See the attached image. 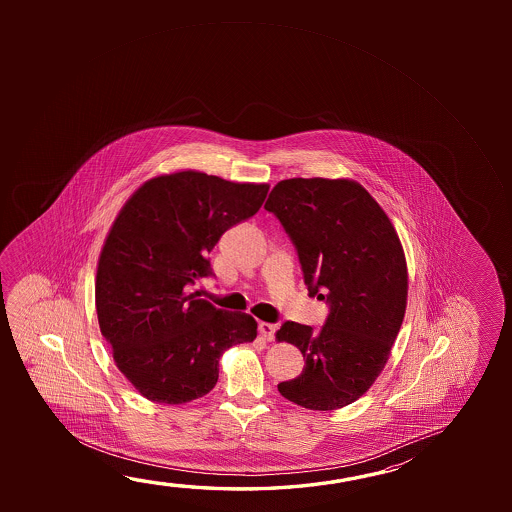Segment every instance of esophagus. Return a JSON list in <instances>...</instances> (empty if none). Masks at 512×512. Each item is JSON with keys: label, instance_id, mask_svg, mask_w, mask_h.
<instances>
[{"label": "esophagus", "instance_id": "1", "mask_svg": "<svg viewBox=\"0 0 512 512\" xmlns=\"http://www.w3.org/2000/svg\"><path fill=\"white\" fill-rule=\"evenodd\" d=\"M259 332L260 336L264 337L266 341H273L275 339V334H277V327L275 325H271V323H259Z\"/></svg>", "mask_w": 512, "mask_h": 512}]
</instances>
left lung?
Listing matches in <instances>:
<instances>
[{
    "instance_id": "1",
    "label": "left lung",
    "mask_w": 512,
    "mask_h": 512,
    "mask_svg": "<svg viewBox=\"0 0 512 512\" xmlns=\"http://www.w3.org/2000/svg\"><path fill=\"white\" fill-rule=\"evenodd\" d=\"M264 209L293 243L309 296L328 305L321 328L285 321L302 375L280 382L289 402L334 411L366 393L386 366L407 305V264L386 212L352 180L278 182Z\"/></svg>"
}]
</instances>
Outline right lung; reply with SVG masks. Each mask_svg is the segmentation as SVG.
<instances>
[{"mask_svg":"<svg viewBox=\"0 0 512 512\" xmlns=\"http://www.w3.org/2000/svg\"><path fill=\"white\" fill-rule=\"evenodd\" d=\"M268 191L180 171L146 182L119 212L98 262L96 312L119 371L144 398H200L216 386L223 352L257 337L252 316L216 309L189 287L214 277L212 248Z\"/></svg>","mask_w":512,"mask_h":512,"instance_id":"right-lung-1","label":"right lung"}]
</instances>
